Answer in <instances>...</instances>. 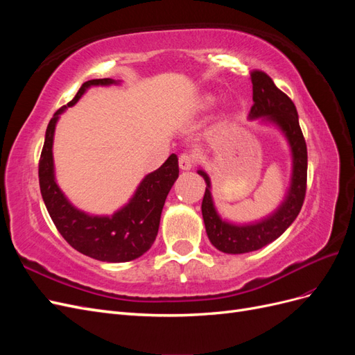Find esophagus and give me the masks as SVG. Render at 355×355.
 Masks as SVG:
<instances>
[{
	"mask_svg": "<svg viewBox=\"0 0 355 355\" xmlns=\"http://www.w3.org/2000/svg\"><path fill=\"white\" fill-rule=\"evenodd\" d=\"M196 163V155L191 153H184L179 157V167L182 170H191Z\"/></svg>",
	"mask_w": 355,
	"mask_h": 355,
	"instance_id": "esophagus-1",
	"label": "esophagus"
}]
</instances>
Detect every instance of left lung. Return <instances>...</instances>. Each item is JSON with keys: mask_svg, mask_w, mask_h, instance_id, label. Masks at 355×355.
Returning a JSON list of instances; mask_svg holds the SVG:
<instances>
[{"mask_svg": "<svg viewBox=\"0 0 355 355\" xmlns=\"http://www.w3.org/2000/svg\"><path fill=\"white\" fill-rule=\"evenodd\" d=\"M250 77L253 84V106L250 108L249 118L250 120L262 118V121L271 123L280 128L292 151L293 170L292 182H290V188L282 206L268 218L249 225H235L222 220L213 204L210 179L206 171L198 170V175L204 178L207 185L201 202L207 237L218 250L231 254L259 250L280 237L302 209L306 192L308 154L297 120L296 106L286 93L277 87L270 75L262 71H252Z\"/></svg>", "mask_w": 355, "mask_h": 355, "instance_id": "8db88e82", "label": "left lung"}]
</instances>
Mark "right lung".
<instances>
[{
	"instance_id": "right-lung-1",
	"label": "right lung",
	"mask_w": 355,
	"mask_h": 355,
	"mask_svg": "<svg viewBox=\"0 0 355 355\" xmlns=\"http://www.w3.org/2000/svg\"><path fill=\"white\" fill-rule=\"evenodd\" d=\"M116 83L112 78L85 81L75 98L55 112L47 125L38 164L41 196L62 237L80 253L114 263L133 261L151 249L167 194L179 176L178 157L171 154L163 166L144 178L130 201L112 216H92L73 207L63 196L56 184L53 164V137L59 115L77 103L92 85Z\"/></svg>"
}]
</instances>
